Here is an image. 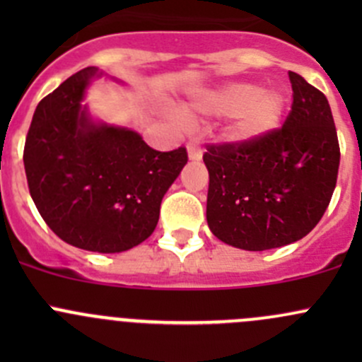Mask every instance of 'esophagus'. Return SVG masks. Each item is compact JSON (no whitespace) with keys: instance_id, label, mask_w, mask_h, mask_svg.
Masks as SVG:
<instances>
[{"instance_id":"obj_1","label":"esophagus","mask_w":362,"mask_h":362,"mask_svg":"<svg viewBox=\"0 0 362 362\" xmlns=\"http://www.w3.org/2000/svg\"><path fill=\"white\" fill-rule=\"evenodd\" d=\"M187 154H189V159L192 160H199L203 158L202 147H199L198 144H194V141H189L187 144Z\"/></svg>"}]
</instances>
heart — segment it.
<instances>
[{
  "mask_svg": "<svg viewBox=\"0 0 362 362\" xmlns=\"http://www.w3.org/2000/svg\"><path fill=\"white\" fill-rule=\"evenodd\" d=\"M286 105V96L280 90H261L252 83H229L203 94L192 108L208 115L235 117L229 136L236 141H252L279 126Z\"/></svg>",
  "mask_w": 362,
  "mask_h": 362,
  "instance_id": "b5f03b06",
  "label": "heart"
}]
</instances>
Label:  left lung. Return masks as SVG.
<instances>
[{"mask_svg": "<svg viewBox=\"0 0 362 362\" xmlns=\"http://www.w3.org/2000/svg\"><path fill=\"white\" fill-rule=\"evenodd\" d=\"M293 107L279 129L252 141L210 144L206 221L221 242L269 250L308 235L337 187L339 145L327 98L289 71Z\"/></svg>", "mask_w": 362, "mask_h": 362, "instance_id": "obj_1", "label": "left lung"}]
</instances>
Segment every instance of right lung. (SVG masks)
Wrapping results in <instances>:
<instances>
[{
  "label": "right lung",
  "instance_id": "1",
  "mask_svg": "<svg viewBox=\"0 0 362 362\" xmlns=\"http://www.w3.org/2000/svg\"><path fill=\"white\" fill-rule=\"evenodd\" d=\"M96 75L94 66L80 69L40 101L24 168L33 202L63 242L115 254L154 233L163 196L187 163V151H154L134 131L94 124L82 100Z\"/></svg>",
  "mask_w": 362,
  "mask_h": 362
}]
</instances>
